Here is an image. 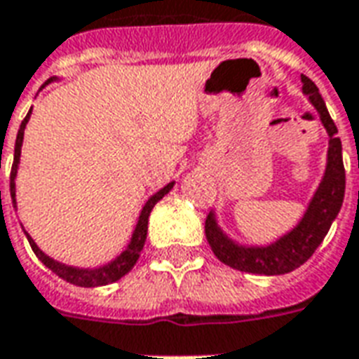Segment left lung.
<instances>
[{"mask_svg":"<svg viewBox=\"0 0 359 359\" xmlns=\"http://www.w3.org/2000/svg\"><path fill=\"white\" fill-rule=\"evenodd\" d=\"M302 92L313 105L319 115L321 125L329 136L327 148V163L323 177L319 180L313 196L309 198L308 208L304 211L300 221L288 231L280 234L269 244H241L219 226L215 211H211L205 219V238L210 242L213 254L219 262H223L233 269L254 273V275H285L298 269L313 256L317 246L323 242L329 233L332 221L339 215L344 200L346 175L342 165V144L337 136V125L332 123L327 111L323 97L319 94L313 81L302 74Z\"/></svg>","mask_w":359,"mask_h":359,"instance_id":"8db88e82","label":"left lung"}]
</instances>
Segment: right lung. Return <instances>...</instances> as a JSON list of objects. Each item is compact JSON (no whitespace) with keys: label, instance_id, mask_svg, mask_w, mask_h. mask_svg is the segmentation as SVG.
<instances>
[{"label":"right lung","instance_id":"right-lung-1","mask_svg":"<svg viewBox=\"0 0 359 359\" xmlns=\"http://www.w3.org/2000/svg\"><path fill=\"white\" fill-rule=\"evenodd\" d=\"M59 81V76H51L50 81H46L42 84V88H46L48 84L51 82ZM40 88V90H42ZM30 113H32V107L27 113V117L25 121L20 123L19 133H17V140H15V156H13V167H11V182H9V187H11V200H13V208L17 211V184H15V179H17V172H19V163H20V149H22V138H25V128H27L28 118H30ZM1 159V156H0ZM175 187V180L169 182V184H165L161 190H157L156 194L149 198L146 205L142 208L140 211V217L136 221V226H134L133 236H130V241L126 244V248L118 254L117 257H113L111 262L103 265H97V267H76V265H67L61 264L57 259H53L48 254H43L42 250L38 248V244L34 242V238L30 236V234L25 231V226H22V231L27 234L28 242H30V248L36 254V257L42 262L48 269H51L57 277H61L67 283H71V285L76 286H84V288H94V286H105L111 285V283H115L118 278H123L128 273V271L133 269L136 262H138V257H140V252L144 250V244H146V236H148V219L149 213L154 210V205H156L165 194H169ZM1 194V192H0Z\"/></svg>","mask_w":359,"mask_h":359}]
</instances>
